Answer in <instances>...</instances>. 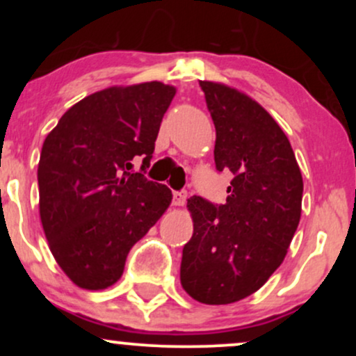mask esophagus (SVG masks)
Segmentation results:
<instances>
[{
    "instance_id": "obj_1",
    "label": "esophagus",
    "mask_w": 356,
    "mask_h": 356,
    "mask_svg": "<svg viewBox=\"0 0 356 356\" xmlns=\"http://www.w3.org/2000/svg\"><path fill=\"white\" fill-rule=\"evenodd\" d=\"M187 199V191H174L172 192V204L174 206H184Z\"/></svg>"
}]
</instances>
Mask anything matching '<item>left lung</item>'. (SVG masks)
Returning a JSON list of instances; mask_svg holds the SVG:
<instances>
[{
	"label": "left lung",
	"instance_id": "8db88e82",
	"mask_svg": "<svg viewBox=\"0 0 356 356\" xmlns=\"http://www.w3.org/2000/svg\"><path fill=\"white\" fill-rule=\"evenodd\" d=\"M199 85L216 127V169L234 179L224 204L187 201L194 234L182 249L181 283L201 303L229 305L283 263L300 224L303 177L288 137L257 102L222 83Z\"/></svg>",
	"mask_w": 356,
	"mask_h": 356
}]
</instances>
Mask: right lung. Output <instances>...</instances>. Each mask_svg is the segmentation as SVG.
<instances>
[{"label": "right lung", "instance_id": "add662e5", "mask_svg": "<svg viewBox=\"0 0 356 356\" xmlns=\"http://www.w3.org/2000/svg\"><path fill=\"white\" fill-rule=\"evenodd\" d=\"M174 95L161 81L100 90L68 108L44 138L40 218L53 257L80 288L117 283L130 249L172 201L169 187L144 174Z\"/></svg>", "mask_w": 356, "mask_h": 356}]
</instances>
